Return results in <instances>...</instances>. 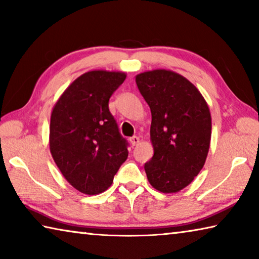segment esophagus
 <instances>
[{
  "label": "esophagus",
  "mask_w": 259,
  "mask_h": 259,
  "mask_svg": "<svg viewBox=\"0 0 259 259\" xmlns=\"http://www.w3.org/2000/svg\"><path fill=\"white\" fill-rule=\"evenodd\" d=\"M129 140H130L131 145L136 146V145H137V144L139 143V137H137V136H134V137H131Z\"/></svg>",
  "instance_id": "1"
}]
</instances>
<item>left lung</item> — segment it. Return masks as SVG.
Listing matches in <instances>:
<instances>
[{"mask_svg": "<svg viewBox=\"0 0 259 259\" xmlns=\"http://www.w3.org/2000/svg\"><path fill=\"white\" fill-rule=\"evenodd\" d=\"M152 113L154 155L145 163L151 185L176 193L203 168L211 138V116L200 91L179 74L155 69L136 76Z\"/></svg>", "mask_w": 259, "mask_h": 259, "instance_id": "1", "label": "left lung"}]
</instances>
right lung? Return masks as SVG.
Listing matches in <instances>:
<instances>
[{
  "instance_id": "add662e5",
  "label": "right lung",
  "mask_w": 259,
  "mask_h": 259,
  "mask_svg": "<svg viewBox=\"0 0 259 259\" xmlns=\"http://www.w3.org/2000/svg\"><path fill=\"white\" fill-rule=\"evenodd\" d=\"M124 80L120 72L84 73L52 109V157L66 181L84 194L106 191L128 157L129 144L108 108L109 98Z\"/></svg>"
}]
</instances>
